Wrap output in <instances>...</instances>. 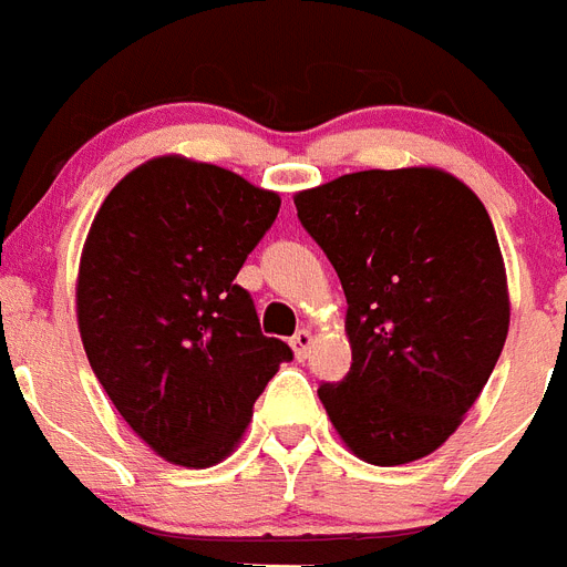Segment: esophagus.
<instances>
[{"label": "esophagus", "instance_id": "34e87169", "mask_svg": "<svg viewBox=\"0 0 567 567\" xmlns=\"http://www.w3.org/2000/svg\"><path fill=\"white\" fill-rule=\"evenodd\" d=\"M310 344H312L310 330H298V333L292 336V350L298 359H307V353H310Z\"/></svg>", "mask_w": 567, "mask_h": 567}]
</instances>
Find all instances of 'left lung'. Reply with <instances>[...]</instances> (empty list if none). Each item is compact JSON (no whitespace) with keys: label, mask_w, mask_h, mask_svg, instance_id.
<instances>
[{"label":"left lung","mask_w":567,"mask_h":567,"mask_svg":"<svg viewBox=\"0 0 567 567\" xmlns=\"http://www.w3.org/2000/svg\"><path fill=\"white\" fill-rule=\"evenodd\" d=\"M348 298V377L318 396L350 452L377 466L432 455L461 425L509 327L493 219L434 167L362 171L295 196Z\"/></svg>","instance_id":"8db88e82"}]
</instances>
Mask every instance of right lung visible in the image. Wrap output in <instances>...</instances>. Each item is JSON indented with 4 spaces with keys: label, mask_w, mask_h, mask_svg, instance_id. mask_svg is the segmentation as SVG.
<instances>
[{
    "label": "right lung",
    "mask_w": 567,
    "mask_h": 567,
    "mask_svg": "<svg viewBox=\"0 0 567 567\" xmlns=\"http://www.w3.org/2000/svg\"><path fill=\"white\" fill-rule=\"evenodd\" d=\"M278 208L237 173L165 156L126 173L89 228L78 275L89 364L130 429L179 466L223 461L292 359L234 280Z\"/></svg>",
    "instance_id": "add662e5"
}]
</instances>
